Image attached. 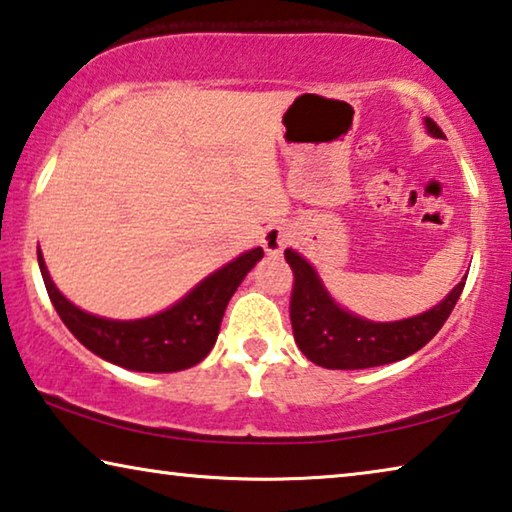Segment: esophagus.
<instances>
[{
    "mask_svg": "<svg viewBox=\"0 0 512 512\" xmlns=\"http://www.w3.org/2000/svg\"><path fill=\"white\" fill-rule=\"evenodd\" d=\"M289 243V232L282 225H269L262 234V246L269 257H278Z\"/></svg>",
    "mask_w": 512,
    "mask_h": 512,
    "instance_id": "34e87169",
    "label": "esophagus"
}]
</instances>
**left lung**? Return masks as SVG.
I'll use <instances>...</instances> for the list:
<instances>
[{
    "label": "left lung",
    "instance_id": "obj_1",
    "mask_svg": "<svg viewBox=\"0 0 512 512\" xmlns=\"http://www.w3.org/2000/svg\"><path fill=\"white\" fill-rule=\"evenodd\" d=\"M425 128L432 137H446L430 117H425ZM285 259L294 271L289 303L294 340L308 361L329 370L377 368L416 354L444 326L467 282L462 278L444 301L421 315L398 322H370L342 308L303 255L287 248Z\"/></svg>",
    "mask_w": 512,
    "mask_h": 512
}]
</instances>
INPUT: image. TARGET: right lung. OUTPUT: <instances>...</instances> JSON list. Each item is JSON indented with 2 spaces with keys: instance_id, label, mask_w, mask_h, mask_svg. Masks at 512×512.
I'll list each match as a JSON object with an SVG mask.
<instances>
[{
  "instance_id": "obj_1",
  "label": "right lung",
  "mask_w": 512,
  "mask_h": 512,
  "mask_svg": "<svg viewBox=\"0 0 512 512\" xmlns=\"http://www.w3.org/2000/svg\"><path fill=\"white\" fill-rule=\"evenodd\" d=\"M36 255L57 315L89 352L126 370L179 372L207 358L216 345L227 303L250 269L264 257V250H246L197 282L170 308L142 319H108L80 310L52 282L41 248Z\"/></svg>"
}]
</instances>
